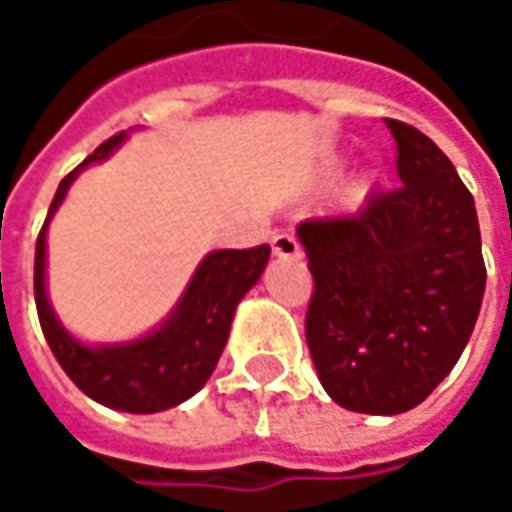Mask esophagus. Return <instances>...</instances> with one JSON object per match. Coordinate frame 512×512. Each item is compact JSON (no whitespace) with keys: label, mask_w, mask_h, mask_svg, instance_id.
Here are the masks:
<instances>
[{"label":"esophagus","mask_w":512,"mask_h":512,"mask_svg":"<svg viewBox=\"0 0 512 512\" xmlns=\"http://www.w3.org/2000/svg\"><path fill=\"white\" fill-rule=\"evenodd\" d=\"M272 252L278 257H298L300 243L295 240V234L292 232H278L272 237Z\"/></svg>","instance_id":"esophagus-1"}]
</instances>
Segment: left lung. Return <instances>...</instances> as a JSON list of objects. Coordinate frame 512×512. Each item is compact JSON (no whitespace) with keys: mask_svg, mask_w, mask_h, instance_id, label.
Wrapping results in <instances>:
<instances>
[{"mask_svg":"<svg viewBox=\"0 0 512 512\" xmlns=\"http://www.w3.org/2000/svg\"><path fill=\"white\" fill-rule=\"evenodd\" d=\"M401 186L355 214L298 226L315 280L306 344L326 395L352 412L418 407L473 335L487 269L473 194L418 128L387 120Z\"/></svg>","mask_w":512,"mask_h":512,"instance_id":"8db88e82","label":"left lung"}]
</instances>
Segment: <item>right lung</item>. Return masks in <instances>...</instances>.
I'll return each mask as SVG.
<instances>
[{
  "mask_svg": "<svg viewBox=\"0 0 512 512\" xmlns=\"http://www.w3.org/2000/svg\"><path fill=\"white\" fill-rule=\"evenodd\" d=\"M123 140L125 131L105 140L59 183L45 226L36 237L34 295L45 341L65 375L88 398L105 407L145 415L183 404L209 381L229 341L234 309L263 275L272 249L263 243L255 249H220L203 257L177 309L140 341L111 346L79 344L56 321L45 295V229L79 171L105 160Z\"/></svg>",
  "mask_w": 512,
  "mask_h": 512,
  "instance_id": "1",
  "label": "right lung"
}]
</instances>
